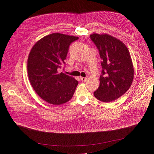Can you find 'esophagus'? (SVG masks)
I'll return each instance as SVG.
<instances>
[{
    "mask_svg": "<svg viewBox=\"0 0 154 154\" xmlns=\"http://www.w3.org/2000/svg\"><path fill=\"white\" fill-rule=\"evenodd\" d=\"M80 80H81L82 82H85L86 80H87V78H86V77H80Z\"/></svg>",
    "mask_w": 154,
    "mask_h": 154,
    "instance_id": "34e87169",
    "label": "esophagus"
}]
</instances>
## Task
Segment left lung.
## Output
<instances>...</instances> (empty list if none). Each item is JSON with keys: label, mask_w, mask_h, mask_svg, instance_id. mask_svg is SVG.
<instances>
[{"label": "left lung", "mask_w": 154, "mask_h": 154, "mask_svg": "<svg viewBox=\"0 0 154 154\" xmlns=\"http://www.w3.org/2000/svg\"><path fill=\"white\" fill-rule=\"evenodd\" d=\"M90 38L102 59L100 85L94 96L103 102L114 101L123 95L132 83L134 70L130 53L122 42L110 35L95 33Z\"/></svg>", "instance_id": "1"}]
</instances>
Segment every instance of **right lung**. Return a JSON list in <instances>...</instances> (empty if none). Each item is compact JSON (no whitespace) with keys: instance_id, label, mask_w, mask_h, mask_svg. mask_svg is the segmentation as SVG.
Segmentation results:
<instances>
[{"instance_id":"right-lung-1","label":"right lung","mask_w":154,"mask_h":154,"mask_svg":"<svg viewBox=\"0 0 154 154\" xmlns=\"http://www.w3.org/2000/svg\"><path fill=\"white\" fill-rule=\"evenodd\" d=\"M79 37L59 33L48 35L33 46L27 60L31 85L40 98L59 106L70 100L79 82L60 72L69 46Z\"/></svg>"}]
</instances>
